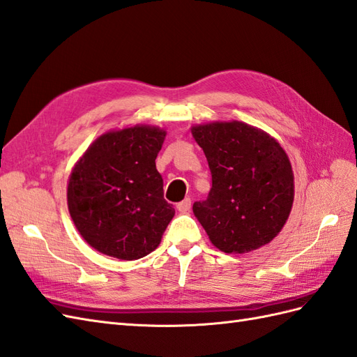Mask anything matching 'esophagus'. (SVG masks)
<instances>
[{
	"instance_id": "obj_1",
	"label": "esophagus",
	"mask_w": 357,
	"mask_h": 357,
	"mask_svg": "<svg viewBox=\"0 0 357 357\" xmlns=\"http://www.w3.org/2000/svg\"><path fill=\"white\" fill-rule=\"evenodd\" d=\"M176 208H178V211H181V213H187L188 209L191 208L190 197H185L184 200H181V202L176 205Z\"/></svg>"
}]
</instances>
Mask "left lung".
I'll return each mask as SVG.
<instances>
[{
  "instance_id": "obj_1",
  "label": "left lung",
  "mask_w": 357,
  "mask_h": 357,
  "mask_svg": "<svg viewBox=\"0 0 357 357\" xmlns=\"http://www.w3.org/2000/svg\"><path fill=\"white\" fill-rule=\"evenodd\" d=\"M213 187L193 213L209 240L226 253L270 243L288 220L294 200L291 162L280 144L243 122L193 126Z\"/></svg>"
}]
</instances>
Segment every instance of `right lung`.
Returning a JSON list of instances; mask_svg holds the SVG:
<instances>
[{"label": "right lung", "mask_w": 357, "mask_h": 357, "mask_svg": "<svg viewBox=\"0 0 357 357\" xmlns=\"http://www.w3.org/2000/svg\"><path fill=\"white\" fill-rule=\"evenodd\" d=\"M166 131L132 126L100 135L69 178L68 206L98 252L132 261L158 248L175 215L155 166Z\"/></svg>", "instance_id": "right-lung-1"}]
</instances>
